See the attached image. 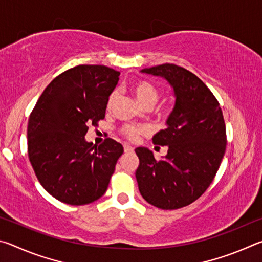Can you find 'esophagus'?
Here are the masks:
<instances>
[{"label":"esophagus","instance_id":"obj_1","mask_svg":"<svg viewBox=\"0 0 262 262\" xmlns=\"http://www.w3.org/2000/svg\"><path fill=\"white\" fill-rule=\"evenodd\" d=\"M123 149H125V152H133V151H134V148H133L132 145L127 144V143L123 144Z\"/></svg>","mask_w":262,"mask_h":262}]
</instances>
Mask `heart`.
<instances>
[{
  "mask_svg": "<svg viewBox=\"0 0 262 262\" xmlns=\"http://www.w3.org/2000/svg\"><path fill=\"white\" fill-rule=\"evenodd\" d=\"M132 90L136 96L137 100L140 101L142 105L148 106V105H155L157 103L159 98V91L158 89L151 82L144 81V79H141V81H136L132 85ZM118 98V91L113 90L111 92L107 99V108L111 110L113 107L115 100ZM145 133H148V128L144 126H135V125H126L121 128V134L126 136L127 139L132 141H135L140 135H143Z\"/></svg>",
  "mask_w": 262,
  "mask_h": 262,
  "instance_id": "obj_1",
  "label": "heart"
}]
</instances>
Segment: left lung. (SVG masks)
<instances>
[{"label":"left lung","mask_w":262,"mask_h":262,"mask_svg":"<svg viewBox=\"0 0 262 262\" xmlns=\"http://www.w3.org/2000/svg\"><path fill=\"white\" fill-rule=\"evenodd\" d=\"M142 73L162 76L176 95L167 128L152 137L167 145L157 161L145 148H136L140 165L135 172L140 193L150 205L164 210L193 203L214 180L227 148V130L220 103L196 75L180 66L164 63Z\"/></svg>","instance_id":"1"}]
</instances>
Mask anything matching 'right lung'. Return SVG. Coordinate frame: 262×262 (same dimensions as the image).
Masks as SVG:
<instances>
[{"instance_id":"add662e5","label":"right lung","mask_w":262,"mask_h":262,"mask_svg":"<svg viewBox=\"0 0 262 262\" xmlns=\"http://www.w3.org/2000/svg\"><path fill=\"white\" fill-rule=\"evenodd\" d=\"M119 75L100 64L70 68L48 84L30 114L29 159L39 183L56 200L88 205L108 187L122 145L107 137L94 147L84 136L105 118Z\"/></svg>"}]
</instances>
